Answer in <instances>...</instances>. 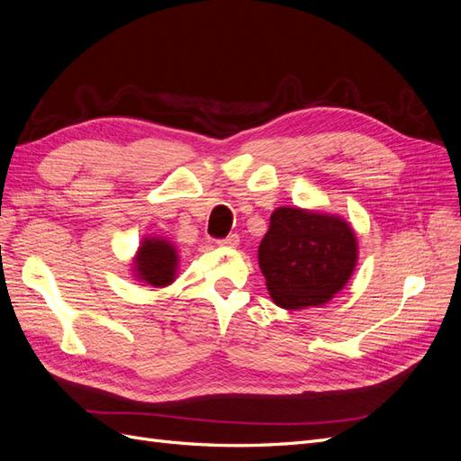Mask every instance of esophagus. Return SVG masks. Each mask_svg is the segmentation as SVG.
Wrapping results in <instances>:
<instances>
[{
    "label": "esophagus",
    "instance_id": "esophagus-1",
    "mask_svg": "<svg viewBox=\"0 0 461 461\" xmlns=\"http://www.w3.org/2000/svg\"><path fill=\"white\" fill-rule=\"evenodd\" d=\"M239 242H240L239 234H229V236H225V239L217 240L219 246H227V248H236V246H239Z\"/></svg>",
    "mask_w": 461,
    "mask_h": 461
}]
</instances>
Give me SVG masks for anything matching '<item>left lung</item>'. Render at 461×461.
<instances>
[{"label": "left lung", "mask_w": 461, "mask_h": 461, "mask_svg": "<svg viewBox=\"0 0 461 461\" xmlns=\"http://www.w3.org/2000/svg\"><path fill=\"white\" fill-rule=\"evenodd\" d=\"M258 258L275 303L302 310L329 302L348 283L357 244L354 230L339 217L278 207Z\"/></svg>", "instance_id": "1"}]
</instances>
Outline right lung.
<instances>
[{
    "label": "right lung",
    "mask_w": 461,
    "mask_h": 461,
    "mask_svg": "<svg viewBox=\"0 0 461 461\" xmlns=\"http://www.w3.org/2000/svg\"><path fill=\"white\" fill-rule=\"evenodd\" d=\"M176 249L165 240H144L136 258V271L142 281L151 286H165L173 283L176 267Z\"/></svg>",
    "instance_id": "1"
}]
</instances>
